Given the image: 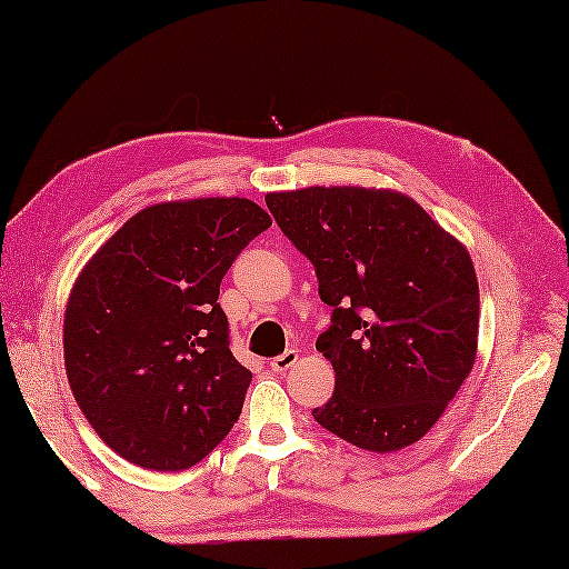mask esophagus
Wrapping results in <instances>:
<instances>
[{
	"mask_svg": "<svg viewBox=\"0 0 569 569\" xmlns=\"http://www.w3.org/2000/svg\"><path fill=\"white\" fill-rule=\"evenodd\" d=\"M296 361H298V352H296V349H286L283 355H278V357L271 359V369L281 373V371L291 369V367L296 365Z\"/></svg>",
	"mask_w": 569,
	"mask_h": 569,
	"instance_id": "1",
	"label": "esophagus"
}]
</instances>
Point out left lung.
I'll use <instances>...</instances> for the list:
<instances>
[{"mask_svg":"<svg viewBox=\"0 0 569 569\" xmlns=\"http://www.w3.org/2000/svg\"><path fill=\"white\" fill-rule=\"evenodd\" d=\"M266 204L332 306L316 349L332 361L335 393L312 418L369 452L418 442L477 359L467 247L396 190L312 186L269 192Z\"/></svg>","mask_w":569,"mask_h":569,"instance_id":"8db88e82","label":"left lung"}]
</instances>
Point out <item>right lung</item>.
<instances>
[{"label":"right lung","mask_w":569,"mask_h":569,"mask_svg":"<svg viewBox=\"0 0 569 569\" xmlns=\"http://www.w3.org/2000/svg\"><path fill=\"white\" fill-rule=\"evenodd\" d=\"M269 227L247 198L159 202L84 263L63 320L68 383L131 465L188 469L232 430L251 371L229 349L217 298L237 253Z\"/></svg>","instance_id":"right-lung-1"}]
</instances>
